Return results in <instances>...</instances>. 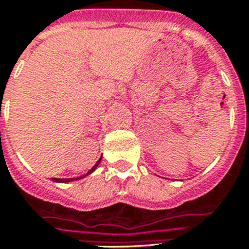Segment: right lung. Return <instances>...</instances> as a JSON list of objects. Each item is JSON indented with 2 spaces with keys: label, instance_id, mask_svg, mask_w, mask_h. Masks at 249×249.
<instances>
[{
  "label": "right lung",
  "instance_id": "1",
  "mask_svg": "<svg viewBox=\"0 0 249 249\" xmlns=\"http://www.w3.org/2000/svg\"><path fill=\"white\" fill-rule=\"evenodd\" d=\"M100 160H102V157H100V159L98 160V161H96L95 165L92 166L91 169H90L89 172H88V173L85 174V176L77 177V178H52V180H53V182H58V183H67V182H72V180L81 179V178H84V177H86V176H89V174H91L92 172H94V170H95L96 168H98V165H99V164H100Z\"/></svg>",
  "mask_w": 249,
  "mask_h": 249
}]
</instances>
